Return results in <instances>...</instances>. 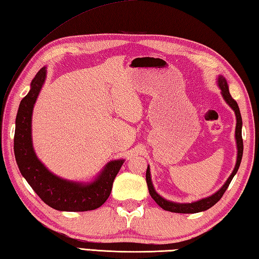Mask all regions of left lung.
I'll return each instance as SVG.
<instances>
[{
    "label": "left lung",
    "instance_id": "1",
    "mask_svg": "<svg viewBox=\"0 0 259 259\" xmlns=\"http://www.w3.org/2000/svg\"><path fill=\"white\" fill-rule=\"evenodd\" d=\"M217 84H218V86H219V89L221 90L222 98H224V100L226 101V103L229 105L232 110H234V112L236 114L237 123H236L235 138H236V144H237V160H236L235 168H234V170H232V173L230 174V176L228 177L226 183L222 185L221 189L218 190L214 194H212V195L207 196V197H204V199L191 202V203H179V202H173V201L166 200V199H164L163 196L157 193L155 187L153 185V182H151L150 168H149V165H148V167H147V171H146V182H147V186H148L149 194L155 200L156 203L158 204L161 207V209H164L166 211L175 212V213H197V212H202V211H205L207 209H210V207L213 206L217 203V202L221 199L222 195L225 194L226 190L228 189V186H229L232 179H234V176L237 174L238 168H239V166H240L241 158H242V151H244V144H242V137H241L242 120H241L239 106H238L236 101L232 99V96L230 95L229 86H228L227 79L224 77V76H222V75L218 76Z\"/></svg>",
    "mask_w": 259,
    "mask_h": 259
}]
</instances>
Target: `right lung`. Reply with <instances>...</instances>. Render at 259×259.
I'll list each match as a JSON object with an SVG mask.
<instances>
[{
  "label": "right lung",
  "instance_id": "1",
  "mask_svg": "<svg viewBox=\"0 0 259 259\" xmlns=\"http://www.w3.org/2000/svg\"><path fill=\"white\" fill-rule=\"evenodd\" d=\"M47 67L35 74L29 93L19 105L15 119L14 156L20 173L46 204L58 211L82 212L95 210L108 200L116 174L124 159L109 161L93 180L70 181L54 174L35 155L32 145V112L45 84Z\"/></svg>",
  "mask_w": 259,
  "mask_h": 259
}]
</instances>
